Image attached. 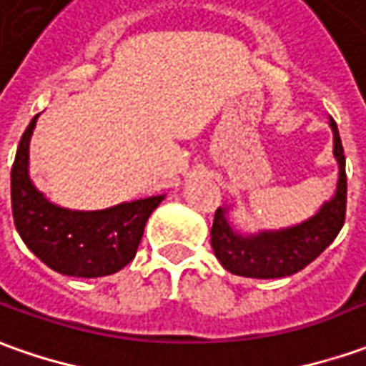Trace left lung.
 <instances>
[{
    "instance_id": "1",
    "label": "left lung",
    "mask_w": 366,
    "mask_h": 366,
    "mask_svg": "<svg viewBox=\"0 0 366 366\" xmlns=\"http://www.w3.org/2000/svg\"><path fill=\"white\" fill-rule=\"evenodd\" d=\"M329 126L335 142L332 154L339 164V182L332 198L320 206L317 214L300 224L242 234L228 220L230 206L216 210L210 242L228 272L246 278L290 277L308 267L337 238L347 212V170L339 128L332 118Z\"/></svg>"
}]
</instances>
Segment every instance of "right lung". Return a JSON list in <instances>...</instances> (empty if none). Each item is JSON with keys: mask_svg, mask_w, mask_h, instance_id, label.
<instances>
[{"mask_svg": "<svg viewBox=\"0 0 366 366\" xmlns=\"http://www.w3.org/2000/svg\"><path fill=\"white\" fill-rule=\"evenodd\" d=\"M37 114L24 132L11 166V210L21 240L59 274L98 278L134 260L150 214L166 194L104 210H69L49 202L29 178V140Z\"/></svg>", "mask_w": 366, "mask_h": 366, "instance_id": "1", "label": "right lung"}]
</instances>
